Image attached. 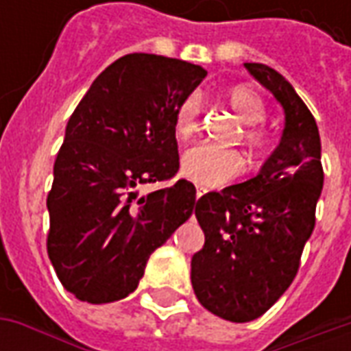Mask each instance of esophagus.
<instances>
[{
	"label": "esophagus",
	"instance_id": "obj_1",
	"mask_svg": "<svg viewBox=\"0 0 351 351\" xmlns=\"http://www.w3.org/2000/svg\"><path fill=\"white\" fill-rule=\"evenodd\" d=\"M205 193H206L205 188H197V191H195V197L201 199V197H203V195H205Z\"/></svg>",
	"mask_w": 351,
	"mask_h": 351
}]
</instances>
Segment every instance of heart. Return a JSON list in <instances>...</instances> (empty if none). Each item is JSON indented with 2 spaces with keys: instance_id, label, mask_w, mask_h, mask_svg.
<instances>
[{
  "instance_id": "heart-1",
  "label": "heart",
  "mask_w": 351,
  "mask_h": 351,
  "mask_svg": "<svg viewBox=\"0 0 351 351\" xmlns=\"http://www.w3.org/2000/svg\"><path fill=\"white\" fill-rule=\"evenodd\" d=\"M229 105L233 108L241 123L248 125L244 131V141L252 148H261L265 145L263 133L256 128L263 123L267 116L263 99L252 88L239 86L229 93ZM199 123V99L190 95L175 110V133L178 138H188L197 130ZM244 169L241 154L235 150H226L213 145H195L186 150L182 156V173L193 182L208 188L223 186L233 180Z\"/></svg>"
}]
</instances>
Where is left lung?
Returning a JSON list of instances; mask_svg holds the SVG:
<instances>
[{
    "instance_id": "1",
    "label": "left lung",
    "mask_w": 351,
    "mask_h": 351,
    "mask_svg": "<svg viewBox=\"0 0 351 351\" xmlns=\"http://www.w3.org/2000/svg\"><path fill=\"white\" fill-rule=\"evenodd\" d=\"M244 67L284 110L282 137L254 178L199 199L205 246L191 258L199 302L235 324L263 316L293 282L324 188L319 131L308 107L272 67Z\"/></svg>"
}]
</instances>
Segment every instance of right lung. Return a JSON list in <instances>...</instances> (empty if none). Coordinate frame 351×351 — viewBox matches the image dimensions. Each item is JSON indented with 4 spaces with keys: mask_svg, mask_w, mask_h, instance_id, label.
Returning a JSON list of instances; mask_svg holds the SVG:
<instances>
[{
    "mask_svg": "<svg viewBox=\"0 0 351 351\" xmlns=\"http://www.w3.org/2000/svg\"><path fill=\"white\" fill-rule=\"evenodd\" d=\"M201 65L128 54L93 80L65 128L47 199L49 258L79 301L105 304L138 286L156 248L195 208V186L138 197L178 171L175 110L203 82Z\"/></svg>",
    "mask_w": 351,
    "mask_h": 351,
    "instance_id": "obj_1",
    "label": "right lung"
}]
</instances>
